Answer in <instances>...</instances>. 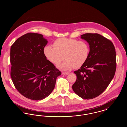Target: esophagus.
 <instances>
[{"label": "esophagus", "instance_id": "34e87169", "mask_svg": "<svg viewBox=\"0 0 127 127\" xmlns=\"http://www.w3.org/2000/svg\"><path fill=\"white\" fill-rule=\"evenodd\" d=\"M69 73V72H62V74H63V75H68Z\"/></svg>", "mask_w": 127, "mask_h": 127}]
</instances>
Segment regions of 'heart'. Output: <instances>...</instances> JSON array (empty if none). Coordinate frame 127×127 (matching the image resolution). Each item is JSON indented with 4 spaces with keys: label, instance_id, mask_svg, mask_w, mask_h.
Wrapping results in <instances>:
<instances>
[{
    "label": "heart",
    "instance_id": "obj_1",
    "mask_svg": "<svg viewBox=\"0 0 127 127\" xmlns=\"http://www.w3.org/2000/svg\"><path fill=\"white\" fill-rule=\"evenodd\" d=\"M43 51L46 57L55 64H59L64 58L66 59L59 66L67 70L73 66L79 67L84 63L89 56L90 47L84 40L62 37L55 40L52 46H46Z\"/></svg>",
    "mask_w": 127,
    "mask_h": 127
}]
</instances>
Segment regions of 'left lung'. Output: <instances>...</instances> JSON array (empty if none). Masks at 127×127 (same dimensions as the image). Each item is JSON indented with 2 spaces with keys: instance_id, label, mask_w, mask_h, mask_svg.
Segmentation results:
<instances>
[{
  "instance_id": "obj_1",
  "label": "left lung",
  "mask_w": 127,
  "mask_h": 127,
  "mask_svg": "<svg viewBox=\"0 0 127 127\" xmlns=\"http://www.w3.org/2000/svg\"><path fill=\"white\" fill-rule=\"evenodd\" d=\"M81 38L90 45L88 58L74 73L77 80L72 85L74 92L84 99L97 97L105 91L115 75L116 53L108 38L97 33H86Z\"/></svg>"
}]
</instances>
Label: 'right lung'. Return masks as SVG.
<instances>
[{
  "mask_svg": "<svg viewBox=\"0 0 127 127\" xmlns=\"http://www.w3.org/2000/svg\"><path fill=\"white\" fill-rule=\"evenodd\" d=\"M48 41L42 35L28 33L20 36L10 48V76L17 91L25 97L40 100L54 89L61 71L47 60L44 48Z\"/></svg>",
  "mask_w": 127,
  "mask_h": 127,
  "instance_id": "obj_1",
  "label": "right lung"
}]
</instances>
